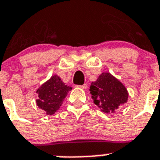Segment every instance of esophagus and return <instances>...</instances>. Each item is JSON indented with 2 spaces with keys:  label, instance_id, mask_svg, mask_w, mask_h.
Returning <instances> with one entry per match:
<instances>
[{
  "label": "esophagus",
  "instance_id": "esophagus-1",
  "mask_svg": "<svg viewBox=\"0 0 160 160\" xmlns=\"http://www.w3.org/2000/svg\"><path fill=\"white\" fill-rule=\"evenodd\" d=\"M78 87H80V88H81V89H87V87H88V85H87V84H84L83 85H79Z\"/></svg>",
  "mask_w": 160,
  "mask_h": 160
}]
</instances>
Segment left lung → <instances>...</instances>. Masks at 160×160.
<instances>
[{
    "label": "left lung",
    "instance_id": "obj_1",
    "mask_svg": "<svg viewBox=\"0 0 160 160\" xmlns=\"http://www.w3.org/2000/svg\"><path fill=\"white\" fill-rule=\"evenodd\" d=\"M93 102L105 113L114 112L128 99L126 87L108 72H103L89 87Z\"/></svg>",
    "mask_w": 160,
    "mask_h": 160
}]
</instances>
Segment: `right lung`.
Segmentation results:
<instances>
[{
    "label": "right lung",
    "mask_w": 160,
    "mask_h": 160,
    "mask_svg": "<svg viewBox=\"0 0 160 160\" xmlns=\"http://www.w3.org/2000/svg\"><path fill=\"white\" fill-rule=\"evenodd\" d=\"M71 89V87L66 85L61 78L55 75L36 91L38 94V98L36 100L37 105L46 112L48 115H52L59 109L66 96Z\"/></svg>",
    "instance_id": "add662e5"
}]
</instances>
